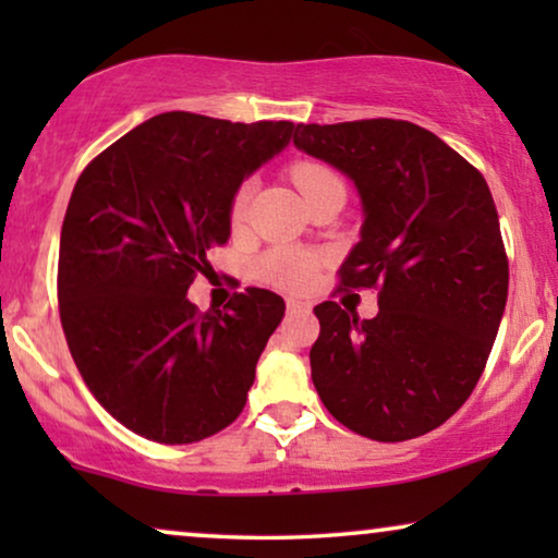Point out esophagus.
I'll use <instances>...</instances> for the list:
<instances>
[{"label": "esophagus", "mask_w": 558, "mask_h": 558, "mask_svg": "<svg viewBox=\"0 0 558 558\" xmlns=\"http://www.w3.org/2000/svg\"><path fill=\"white\" fill-rule=\"evenodd\" d=\"M287 310L296 315V312H310V304L302 302V300H287Z\"/></svg>", "instance_id": "obj_1"}]
</instances>
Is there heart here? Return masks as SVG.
<instances>
[{"label":"heart","instance_id":"heart-1","mask_svg":"<svg viewBox=\"0 0 558 558\" xmlns=\"http://www.w3.org/2000/svg\"><path fill=\"white\" fill-rule=\"evenodd\" d=\"M292 180L294 185L302 190L304 201L315 197L319 190L332 185V182H340L338 174L323 162H296L292 167ZM251 190H254L251 182H241V185L235 187V193L231 197V208H228L233 228H241L246 223ZM319 264H323V256L315 254V251L279 246L266 251V254L258 258L256 274L264 284H271L277 289H302L310 284L312 277H315Z\"/></svg>","mask_w":558,"mask_h":558}]
</instances>
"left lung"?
I'll return each instance as SVG.
<instances>
[{"instance_id": "obj_1", "label": "left lung", "mask_w": 558, "mask_h": 558, "mask_svg": "<svg viewBox=\"0 0 558 558\" xmlns=\"http://www.w3.org/2000/svg\"><path fill=\"white\" fill-rule=\"evenodd\" d=\"M294 144L355 182L365 220L340 289H378L373 319L317 304L312 384L361 437H422L470 399L506 310L508 256L490 187L411 121L296 124Z\"/></svg>"}]
</instances>
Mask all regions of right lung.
Instances as JSON below:
<instances>
[{
    "mask_svg": "<svg viewBox=\"0 0 558 558\" xmlns=\"http://www.w3.org/2000/svg\"><path fill=\"white\" fill-rule=\"evenodd\" d=\"M292 134V121L167 111L75 182L60 233V323L88 391L144 439L193 445L246 407L284 300L248 287L201 312L187 289L231 235L235 187Z\"/></svg>",
    "mask_w": 558,
    "mask_h": 558,
    "instance_id": "1",
    "label": "right lung"
}]
</instances>
